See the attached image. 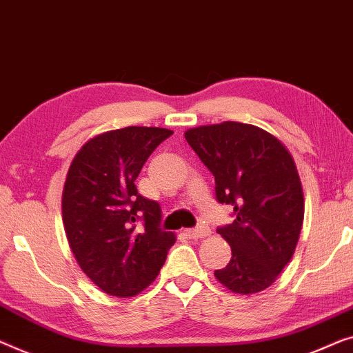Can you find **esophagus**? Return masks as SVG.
Listing matches in <instances>:
<instances>
[{
    "instance_id": "1",
    "label": "esophagus",
    "mask_w": 353,
    "mask_h": 353,
    "mask_svg": "<svg viewBox=\"0 0 353 353\" xmlns=\"http://www.w3.org/2000/svg\"><path fill=\"white\" fill-rule=\"evenodd\" d=\"M185 233H187L188 238H192V239H199V238H204V236H209L210 230H209L208 227H204V225H198L196 228H190V230H187Z\"/></svg>"
}]
</instances>
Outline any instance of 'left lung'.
<instances>
[{"label":"left lung","mask_w":353,"mask_h":353,"mask_svg":"<svg viewBox=\"0 0 353 353\" xmlns=\"http://www.w3.org/2000/svg\"><path fill=\"white\" fill-rule=\"evenodd\" d=\"M185 139L214 174L217 201L233 206V223L217 228L231 260L215 277L234 293L265 290L290 261L303 227V187L290 152L239 122L198 126Z\"/></svg>","instance_id":"8db88e82"}]
</instances>
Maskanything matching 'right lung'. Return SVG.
Returning <instances> with one entry per match:
<instances>
[{"instance_id":"1","label":"right lung","mask_w":353,"mask_h":353,"mask_svg":"<svg viewBox=\"0 0 353 353\" xmlns=\"http://www.w3.org/2000/svg\"><path fill=\"white\" fill-rule=\"evenodd\" d=\"M171 130L126 126L94 136L72 160L63 188L66 238L79 266L112 296L143 292L176 243L161 208L136 188L144 163Z\"/></svg>"}]
</instances>
